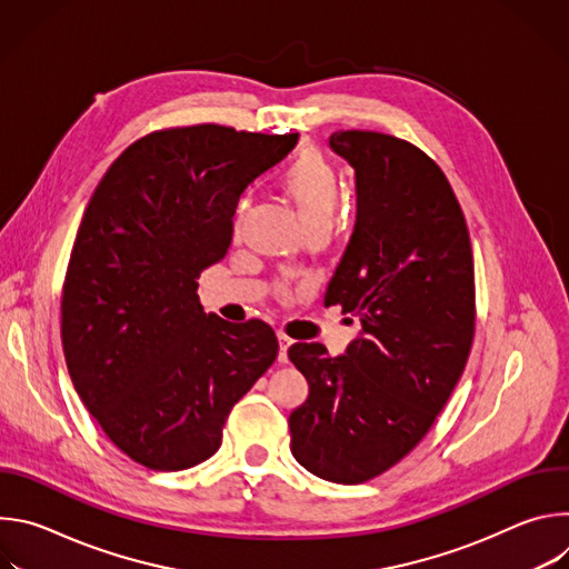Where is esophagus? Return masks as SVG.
<instances>
[{
	"label": "esophagus",
	"mask_w": 569,
	"mask_h": 569,
	"mask_svg": "<svg viewBox=\"0 0 569 569\" xmlns=\"http://www.w3.org/2000/svg\"><path fill=\"white\" fill-rule=\"evenodd\" d=\"M277 338H279V362L286 365L288 362V347L292 345V340L286 333H277Z\"/></svg>",
	"instance_id": "esophagus-1"
}]
</instances>
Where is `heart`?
<instances>
[{
  "label": "heart",
  "instance_id": "heart-1",
  "mask_svg": "<svg viewBox=\"0 0 569 569\" xmlns=\"http://www.w3.org/2000/svg\"><path fill=\"white\" fill-rule=\"evenodd\" d=\"M281 189L295 204L306 231L315 227H331L342 187L338 171L327 157H321L319 152L301 154L281 178ZM246 209L248 202L240 200L233 216L236 227Z\"/></svg>",
  "mask_w": 569,
  "mask_h": 569
}]
</instances>
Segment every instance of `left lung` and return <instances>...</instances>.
<instances>
[{"mask_svg": "<svg viewBox=\"0 0 569 569\" xmlns=\"http://www.w3.org/2000/svg\"><path fill=\"white\" fill-rule=\"evenodd\" d=\"M329 143L356 171V227L323 303L358 317L360 333L338 358L319 342L288 349L310 387L288 419L290 450L321 479L362 483L426 437L459 382L475 272L461 207L423 150L371 130Z\"/></svg>", "mask_w": 569, "mask_h": 569, "instance_id": "1", "label": "left lung"}]
</instances>
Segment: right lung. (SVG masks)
Masks as SVG:
<instances>
[{
	"instance_id": "obj_1",
	"label": "right lung",
	"mask_w": 569,
	"mask_h": 569,
	"mask_svg": "<svg viewBox=\"0 0 569 569\" xmlns=\"http://www.w3.org/2000/svg\"><path fill=\"white\" fill-rule=\"evenodd\" d=\"M297 139L159 130L114 159L86 209L62 288L64 360L88 412L146 468L216 455L231 408L277 358L266 321L207 315L196 279L227 254L240 193Z\"/></svg>"
}]
</instances>
